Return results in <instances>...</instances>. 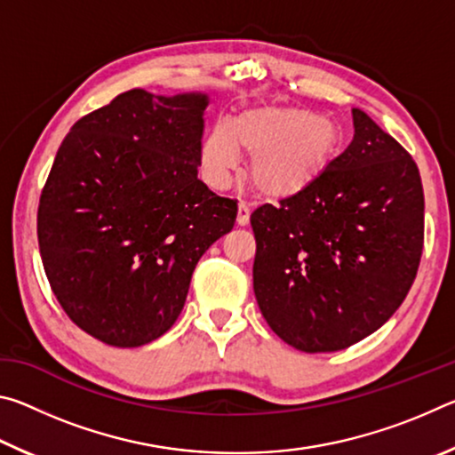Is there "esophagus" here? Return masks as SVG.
<instances>
[{
    "label": "esophagus",
    "instance_id": "1",
    "mask_svg": "<svg viewBox=\"0 0 455 455\" xmlns=\"http://www.w3.org/2000/svg\"><path fill=\"white\" fill-rule=\"evenodd\" d=\"M249 219H251V209L246 203H238V214H236V225L238 227H246L249 225Z\"/></svg>",
    "mask_w": 455,
    "mask_h": 455
}]
</instances>
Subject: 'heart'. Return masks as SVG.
Segmentation results:
<instances>
[{"label":"heart","instance_id":"1","mask_svg":"<svg viewBox=\"0 0 455 455\" xmlns=\"http://www.w3.org/2000/svg\"><path fill=\"white\" fill-rule=\"evenodd\" d=\"M341 148V130L327 116L292 106L249 108L227 124L212 126L200 144V168L214 188L227 187L249 156L251 187L260 196L303 195L329 171Z\"/></svg>","mask_w":455,"mask_h":455}]
</instances>
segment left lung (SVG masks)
I'll return each mask as SVG.
<instances>
[{
	"mask_svg": "<svg viewBox=\"0 0 455 455\" xmlns=\"http://www.w3.org/2000/svg\"><path fill=\"white\" fill-rule=\"evenodd\" d=\"M353 128L317 184L251 214L259 309L305 353L351 347L379 329L403 303L421 259L418 166L359 108Z\"/></svg>",
	"mask_w": 455,
	"mask_h": 455,
	"instance_id": "left-lung-1",
	"label": "left lung"
}]
</instances>
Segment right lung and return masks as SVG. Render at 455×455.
Masks as SVG:
<instances>
[{
  "label": "right lung",
  "mask_w": 455,
  "mask_h": 455,
  "mask_svg": "<svg viewBox=\"0 0 455 455\" xmlns=\"http://www.w3.org/2000/svg\"><path fill=\"white\" fill-rule=\"evenodd\" d=\"M206 106L204 92H124L76 122L53 160L42 263L68 317L106 345L164 335L198 259L235 227L236 200L198 180Z\"/></svg>",
  "instance_id": "add662e5"
}]
</instances>
